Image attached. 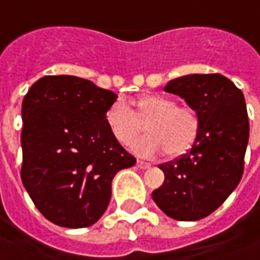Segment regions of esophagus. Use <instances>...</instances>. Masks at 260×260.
I'll use <instances>...</instances> for the list:
<instances>
[{
  "instance_id": "1",
  "label": "esophagus",
  "mask_w": 260,
  "mask_h": 260,
  "mask_svg": "<svg viewBox=\"0 0 260 260\" xmlns=\"http://www.w3.org/2000/svg\"><path fill=\"white\" fill-rule=\"evenodd\" d=\"M137 166H138V168H141V170H145V168H149L151 164H149V162H145V161H142V159H138V161H137Z\"/></svg>"
}]
</instances>
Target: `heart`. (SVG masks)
Segmentation results:
<instances>
[{
  "label": "heart",
  "mask_w": 260,
  "mask_h": 260,
  "mask_svg": "<svg viewBox=\"0 0 260 260\" xmlns=\"http://www.w3.org/2000/svg\"><path fill=\"white\" fill-rule=\"evenodd\" d=\"M112 103L105 121L112 137L121 145H129L147 128L148 135L132 144V151L141 157H154L162 149L170 157H178L190 149L200 131V116L187 105L167 94H144L132 102Z\"/></svg>",
  "instance_id": "heart-1"
}]
</instances>
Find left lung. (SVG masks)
Segmentation results:
<instances>
[{"label":"left lung","mask_w":260,"mask_h":260,"mask_svg":"<svg viewBox=\"0 0 260 260\" xmlns=\"http://www.w3.org/2000/svg\"><path fill=\"white\" fill-rule=\"evenodd\" d=\"M164 90L197 111L200 131L187 154L158 166L166 180L152 199L171 219H204L224 203L243 175L249 139L245 96L219 73L177 77Z\"/></svg>","instance_id":"left-lung-1"}]
</instances>
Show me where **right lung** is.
Listing matches in <instances>:
<instances>
[{"label": "right lung", "instance_id": "1", "mask_svg": "<svg viewBox=\"0 0 260 260\" xmlns=\"http://www.w3.org/2000/svg\"><path fill=\"white\" fill-rule=\"evenodd\" d=\"M116 94L76 76H44L24 96L21 180L41 214L61 228L102 217L118 171L137 159L105 115Z\"/></svg>", "mask_w": 260, "mask_h": 260}]
</instances>
